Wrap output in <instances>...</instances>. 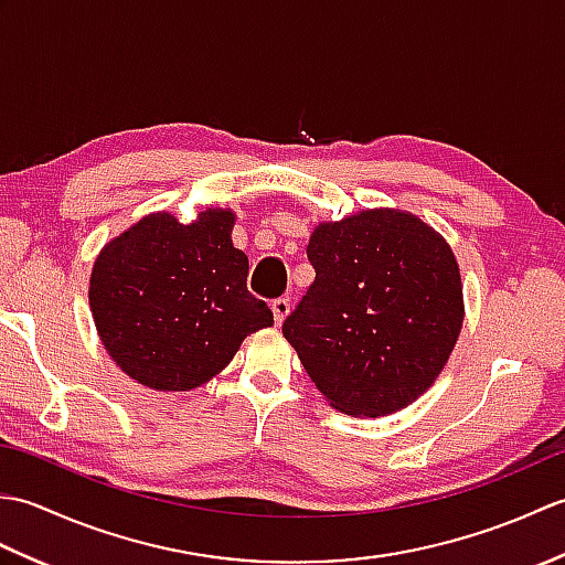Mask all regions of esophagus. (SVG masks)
I'll return each mask as SVG.
<instances>
[{
  "instance_id": "obj_1",
  "label": "esophagus",
  "mask_w": 565,
  "mask_h": 565,
  "mask_svg": "<svg viewBox=\"0 0 565 565\" xmlns=\"http://www.w3.org/2000/svg\"><path fill=\"white\" fill-rule=\"evenodd\" d=\"M289 310H291L289 298H276V301H271V313H274L276 326H281L286 316H289Z\"/></svg>"
}]
</instances>
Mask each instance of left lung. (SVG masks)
Here are the masks:
<instances>
[{
    "instance_id": "1",
    "label": "left lung",
    "mask_w": 565,
    "mask_h": 565,
    "mask_svg": "<svg viewBox=\"0 0 565 565\" xmlns=\"http://www.w3.org/2000/svg\"><path fill=\"white\" fill-rule=\"evenodd\" d=\"M306 252L316 281L284 338L340 413L403 411L441 374L463 326L449 243L413 213L366 209L318 223Z\"/></svg>"
}]
</instances>
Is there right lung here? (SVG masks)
<instances>
[{"label": "right lung", "mask_w": 565, "mask_h": 565, "mask_svg": "<svg viewBox=\"0 0 565 565\" xmlns=\"http://www.w3.org/2000/svg\"><path fill=\"white\" fill-rule=\"evenodd\" d=\"M235 213L191 223L142 215L94 259L89 308L104 350L126 376L162 393L191 391L231 364L247 334L274 326L247 291L249 262L233 247Z\"/></svg>", "instance_id": "obj_1"}]
</instances>
